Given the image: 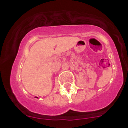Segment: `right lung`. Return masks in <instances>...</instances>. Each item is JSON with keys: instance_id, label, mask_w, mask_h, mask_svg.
I'll use <instances>...</instances> for the list:
<instances>
[{"instance_id": "obj_1", "label": "right lung", "mask_w": 128, "mask_h": 128, "mask_svg": "<svg viewBox=\"0 0 128 128\" xmlns=\"http://www.w3.org/2000/svg\"><path fill=\"white\" fill-rule=\"evenodd\" d=\"M36 98H37V97H36Z\"/></svg>"}]
</instances>
